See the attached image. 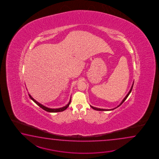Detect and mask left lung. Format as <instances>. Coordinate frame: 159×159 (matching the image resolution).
<instances>
[{
	"label": "left lung",
	"mask_w": 159,
	"mask_h": 159,
	"mask_svg": "<svg viewBox=\"0 0 159 159\" xmlns=\"http://www.w3.org/2000/svg\"><path fill=\"white\" fill-rule=\"evenodd\" d=\"M133 85H134V83H133V84H132V87H131V89H130V90H129V93H128L127 95L125 96V98L123 99V100L122 102L120 103V104L117 107H118L119 106H120V105H122V103H123L125 102V99L127 98V97H128V96H129V94H130V93H131V91H132V88H133ZM91 106V108H93L94 110H97V111H107V110L109 111V110H114V109H115V108H117V107H116V108H113V109H111V110H106V109H102V108H96V107H93V106Z\"/></svg>",
	"instance_id": "obj_1"
}]
</instances>
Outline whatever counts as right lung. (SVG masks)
<instances>
[{"label": "right lung", "instance_id": "obj_1", "mask_svg": "<svg viewBox=\"0 0 159 159\" xmlns=\"http://www.w3.org/2000/svg\"><path fill=\"white\" fill-rule=\"evenodd\" d=\"M29 96H30V99H31L34 102H35L39 106H40L41 108H43L45 111L49 112H56L63 111H64L65 110H66V108H68V107H69V106L70 105V102H71V100H70V101L69 102V103H68V105H66V106H65L64 107H61V108H48V107L44 106H43V105H41L40 103H39L38 102L36 101V100H34V98H32V97L30 96V95L29 94Z\"/></svg>", "mask_w": 159, "mask_h": 159}]
</instances>
